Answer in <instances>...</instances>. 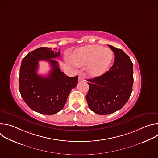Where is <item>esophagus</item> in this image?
Masks as SVG:
<instances>
[{"label":"esophagus","mask_w":158,"mask_h":158,"mask_svg":"<svg viewBox=\"0 0 158 158\" xmlns=\"http://www.w3.org/2000/svg\"><path fill=\"white\" fill-rule=\"evenodd\" d=\"M79 81H83L84 80V77L82 76H79Z\"/></svg>","instance_id":"esophagus-1"}]
</instances>
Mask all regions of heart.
Returning <instances> with one entry per match:
<instances>
[{
	"mask_svg": "<svg viewBox=\"0 0 158 158\" xmlns=\"http://www.w3.org/2000/svg\"><path fill=\"white\" fill-rule=\"evenodd\" d=\"M113 59V52L109 48L92 45L77 49L73 56L74 62L79 65L89 63L87 71L92 76H99L107 69Z\"/></svg>",
	"mask_w": 158,
	"mask_h": 158,
	"instance_id": "1",
	"label": "heart"
}]
</instances>
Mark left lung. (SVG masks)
I'll return each mask as SVG.
<instances>
[{
	"label": "left lung",
	"instance_id": "left-lung-1",
	"mask_svg": "<svg viewBox=\"0 0 158 158\" xmlns=\"http://www.w3.org/2000/svg\"><path fill=\"white\" fill-rule=\"evenodd\" d=\"M115 59L109 71L87 79L89 89L85 96L89 109L99 115L114 113L127 102L133 84V64L121 49L110 45Z\"/></svg>",
	"mask_w": 158,
	"mask_h": 158
}]
</instances>
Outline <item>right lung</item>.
Returning <instances> with one entry per match:
<instances>
[{
	"instance_id": "add662e5",
	"label": "right lung",
	"mask_w": 158,
	"mask_h": 158,
	"mask_svg": "<svg viewBox=\"0 0 158 158\" xmlns=\"http://www.w3.org/2000/svg\"><path fill=\"white\" fill-rule=\"evenodd\" d=\"M60 55V51L56 52L49 48H39L28 53L22 60L19 92L26 104L42 114L52 115L62 110L71 90L77 84V76H65L60 71L58 62L52 59ZM39 60L50 62L52 70L48 77L37 74Z\"/></svg>"
}]
</instances>
